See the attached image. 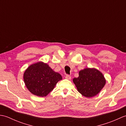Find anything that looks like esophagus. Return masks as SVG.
Wrapping results in <instances>:
<instances>
[{"label": "esophagus", "mask_w": 126, "mask_h": 126, "mask_svg": "<svg viewBox=\"0 0 126 126\" xmlns=\"http://www.w3.org/2000/svg\"><path fill=\"white\" fill-rule=\"evenodd\" d=\"M65 79H69V80H70L71 79V77L70 76L68 75H67L65 76Z\"/></svg>", "instance_id": "esophagus-1"}]
</instances>
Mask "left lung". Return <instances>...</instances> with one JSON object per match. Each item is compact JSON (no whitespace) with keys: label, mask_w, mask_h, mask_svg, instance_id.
Masks as SVG:
<instances>
[{"label":"left lung","mask_w":126,"mask_h":126,"mask_svg":"<svg viewBox=\"0 0 126 126\" xmlns=\"http://www.w3.org/2000/svg\"><path fill=\"white\" fill-rule=\"evenodd\" d=\"M78 92L86 97L97 95L106 84L102 73L95 68H85L79 71V76L73 79Z\"/></svg>","instance_id":"left-lung-1"}]
</instances>
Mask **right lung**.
I'll use <instances>...</instances> for the list:
<instances>
[{
  "label": "right lung",
  "mask_w": 126,
  "mask_h": 126,
  "mask_svg": "<svg viewBox=\"0 0 126 126\" xmlns=\"http://www.w3.org/2000/svg\"><path fill=\"white\" fill-rule=\"evenodd\" d=\"M26 88L32 94L39 97L47 96L62 79L61 75L43 62L32 64L26 69L23 76Z\"/></svg>",
  "instance_id": "add662e5"
}]
</instances>
